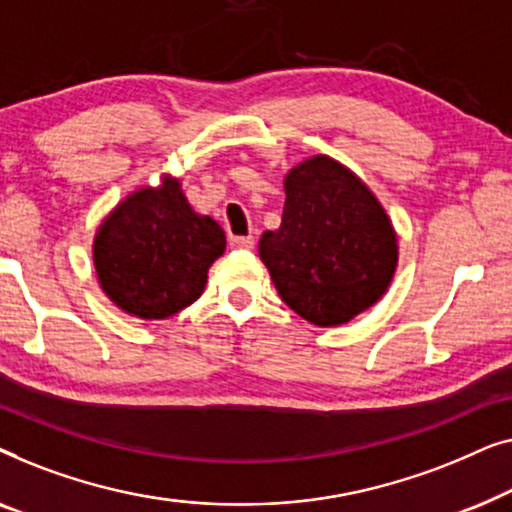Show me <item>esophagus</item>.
I'll return each mask as SVG.
<instances>
[{"instance_id": "obj_1", "label": "esophagus", "mask_w": 512, "mask_h": 512, "mask_svg": "<svg viewBox=\"0 0 512 512\" xmlns=\"http://www.w3.org/2000/svg\"><path fill=\"white\" fill-rule=\"evenodd\" d=\"M230 247L240 249V251L254 249V235H237V237H230Z\"/></svg>"}]
</instances>
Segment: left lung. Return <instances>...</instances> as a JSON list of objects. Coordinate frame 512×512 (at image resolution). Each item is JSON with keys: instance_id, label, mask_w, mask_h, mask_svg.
Instances as JSON below:
<instances>
[{"instance_id": "obj_1", "label": "left lung", "mask_w": 512, "mask_h": 512, "mask_svg": "<svg viewBox=\"0 0 512 512\" xmlns=\"http://www.w3.org/2000/svg\"><path fill=\"white\" fill-rule=\"evenodd\" d=\"M282 226L258 242L279 298L317 326H340L382 298L394 277L396 233L368 186L314 156L284 179Z\"/></svg>"}]
</instances>
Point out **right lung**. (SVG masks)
<instances>
[{"mask_svg": "<svg viewBox=\"0 0 512 512\" xmlns=\"http://www.w3.org/2000/svg\"><path fill=\"white\" fill-rule=\"evenodd\" d=\"M226 235L195 214L177 179L142 188L107 216L95 235L93 261L102 289L132 317L165 319L200 298L207 270Z\"/></svg>", "mask_w": 512, "mask_h": 512, "instance_id": "obj_1", "label": "right lung"}]
</instances>
